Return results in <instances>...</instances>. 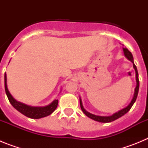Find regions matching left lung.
<instances>
[{"mask_svg":"<svg viewBox=\"0 0 148 148\" xmlns=\"http://www.w3.org/2000/svg\"><path fill=\"white\" fill-rule=\"evenodd\" d=\"M123 51H124V54H125V57H126V58H127L129 61H130L133 64V68H134V70H135V71H136V88H135V92H134V95H133V99H132L131 102L129 104V105H128L127 107H126L125 108H123L122 110L118 111V112H116V113H115L114 114H113L112 116H95V115H93V114H92V113H90L89 112H87V111L84 108L83 105H82V99H80L81 108H82V111H83V113H84L86 116H88L89 118L95 120V121H99V122L108 123V122H111V121L118 119L119 118H120V117H121V116H124L125 114H126L128 111L130 110V108H132V106L133 105L134 102H135L136 100L137 95H138V88H139V81H138V71H137V68H136V65L134 64V62H133V56H132V53H130V51L128 50L127 48H123Z\"/></svg>","mask_w":148,"mask_h":148,"instance_id":"1","label":"left lung"}]
</instances>
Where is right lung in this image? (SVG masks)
<instances>
[{
    "label": "right lung",
    "mask_w": 148,
    "mask_h": 148,
    "mask_svg": "<svg viewBox=\"0 0 148 148\" xmlns=\"http://www.w3.org/2000/svg\"><path fill=\"white\" fill-rule=\"evenodd\" d=\"M4 84H5V91H6V95L8 99L10 101V104L15 108L21 113L26 116L27 117L31 119H40L43 117L49 116L51 113H53L58 106V99H55L53 102L49 104V105L45 107H32V106L27 105L21 102L17 101L12 96L10 92H9L6 84V75H4Z\"/></svg>",
    "instance_id": "obj_1"
}]
</instances>
